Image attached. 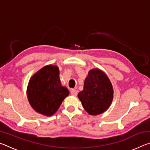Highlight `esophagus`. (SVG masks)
I'll list each match as a JSON object with an SVG mask.
<instances>
[{"mask_svg":"<svg viewBox=\"0 0 150 150\" xmlns=\"http://www.w3.org/2000/svg\"><path fill=\"white\" fill-rule=\"evenodd\" d=\"M71 94L73 96H77V94H78V92H77V90L71 89Z\"/></svg>","mask_w":150,"mask_h":150,"instance_id":"esophagus-1","label":"esophagus"}]
</instances>
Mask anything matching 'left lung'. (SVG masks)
I'll use <instances>...</instances> for the list:
<instances>
[{"instance_id": "left-lung-1", "label": "left lung", "mask_w": 150, "mask_h": 150, "mask_svg": "<svg viewBox=\"0 0 150 150\" xmlns=\"http://www.w3.org/2000/svg\"><path fill=\"white\" fill-rule=\"evenodd\" d=\"M83 108L91 115H98L110 106L113 98L112 86L102 71L91 70L85 79L83 90L78 94Z\"/></svg>"}]
</instances>
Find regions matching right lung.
Wrapping results in <instances>:
<instances>
[{"mask_svg":"<svg viewBox=\"0 0 150 150\" xmlns=\"http://www.w3.org/2000/svg\"><path fill=\"white\" fill-rule=\"evenodd\" d=\"M57 66L47 65L32 76L27 88L30 105L42 115L52 116L59 108L69 92L62 87Z\"/></svg>","mask_w":150,"mask_h":150,"instance_id":"add662e5","label":"right lung"}]
</instances>
